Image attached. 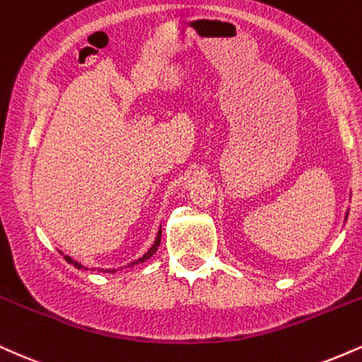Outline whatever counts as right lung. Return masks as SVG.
<instances>
[{"mask_svg":"<svg viewBox=\"0 0 362 362\" xmlns=\"http://www.w3.org/2000/svg\"><path fill=\"white\" fill-rule=\"evenodd\" d=\"M160 235H163V230H160V228H159V232H157V237H156V242H154V244H152V247L148 249L147 252L144 254L142 257H139L137 261L130 262L129 267H130V266H134V264H139V262H146L147 259H151L152 256H154V254L157 252V247H159V244H160ZM64 259H66V261L69 262V264H72L74 267H78V269H88V267H84L83 264H79V262H76L74 259L69 257V256H64ZM101 271H103V269H101ZM106 273H115V269H106Z\"/></svg>","mask_w":362,"mask_h":362,"instance_id":"obj_1","label":"right lung"}]
</instances>
